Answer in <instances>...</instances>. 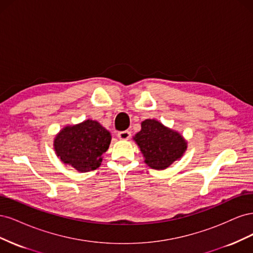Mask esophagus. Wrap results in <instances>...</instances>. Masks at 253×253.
<instances>
[{
    "instance_id": "1",
    "label": "esophagus",
    "mask_w": 253,
    "mask_h": 253,
    "mask_svg": "<svg viewBox=\"0 0 253 253\" xmlns=\"http://www.w3.org/2000/svg\"><path fill=\"white\" fill-rule=\"evenodd\" d=\"M129 137H131V132L128 131H122L118 133V138L120 140H127L129 139Z\"/></svg>"
}]
</instances>
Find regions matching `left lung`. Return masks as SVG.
<instances>
[{
    "instance_id": "8db88e82",
    "label": "left lung",
    "mask_w": 253,
    "mask_h": 253,
    "mask_svg": "<svg viewBox=\"0 0 253 253\" xmlns=\"http://www.w3.org/2000/svg\"><path fill=\"white\" fill-rule=\"evenodd\" d=\"M134 140L143 154L144 163L155 170L167 169L187 150V141L178 132L155 119L142 121L141 131L134 136Z\"/></svg>"
}]
</instances>
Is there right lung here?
<instances>
[{"label": "right lung", "mask_w": 253, "mask_h": 253, "mask_svg": "<svg viewBox=\"0 0 253 253\" xmlns=\"http://www.w3.org/2000/svg\"><path fill=\"white\" fill-rule=\"evenodd\" d=\"M111 140L108 129L98 121L87 119L61 129L53 140V149L61 162L83 173L100 167Z\"/></svg>", "instance_id": "right-lung-1"}]
</instances>
